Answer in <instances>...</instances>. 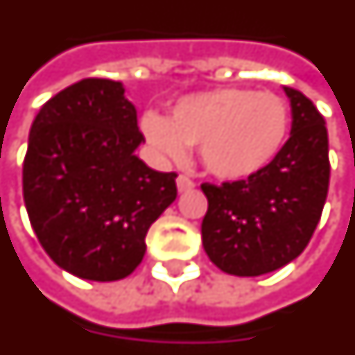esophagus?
<instances>
[{
	"instance_id": "34e87169",
	"label": "esophagus",
	"mask_w": 355,
	"mask_h": 355,
	"mask_svg": "<svg viewBox=\"0 0 355 355\" xmlns=\"http://www.w3.org/2000/svg\"><path fill=\"white\" fill-rule=\"evenodd\" d=\"M175 183H178V191H180V193H187V191H193V189L196 187L195 181L189 180L187 175H180V178L175 180Z\"/></svg>"
}]
</instances>
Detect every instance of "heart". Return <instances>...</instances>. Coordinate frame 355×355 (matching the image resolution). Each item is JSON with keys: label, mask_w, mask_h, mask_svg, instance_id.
I'll list each match as a JSON object with an SVG mask.
<instances>
[{"label": "heart", "mask_w": 355, "mask_h": 355, "mask_svg": "<svg viewBox=\"0 0 355 355\" xmlns=\"http://www.w3.org/2000/svg\"><path fill=\"white\" fill-rule=\"evenodd\" d=\"M291 115L274 92L216 89L180 98L170 117L147 111L141 130L160 157L181 162L198 146L209 174L223 181L250 180L278 159Z\"/></svg>", "instance_id": "obj_1"}]
</instances>
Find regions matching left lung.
Listing matches in <instances>:
<instances>
[{"label":"left lung","mask_w":355,"mask_h":355,"mask_svg":"<svg viewBox=\"0 0 355 355\" xmlns=\"http://www.w3.org/2000/svg\"><path fill=\"white\" fill-rule=\"evenodd\" d=\"M284 92L291 136L278 159L250 180L202 183L204 252L227 274L261 276L286 266L304 252L322 217L331 170L325 121L302 92Z\"/></svg>","instance_id":"8db88e82"}]
</instances>
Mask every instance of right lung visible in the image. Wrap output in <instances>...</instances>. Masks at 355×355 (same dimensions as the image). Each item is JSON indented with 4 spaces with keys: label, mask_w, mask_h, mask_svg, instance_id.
Here are the masks:
<instances>
[{
    "label": "right lung",
    "mask_w": 355,
    "mask_h": 355,
    "mask_svg": "<svg viewBox=\"0 0 355 355\" xmlns=\"http://www.w3.org/2000/svg\"><path fill=\"white\" fill-rule=\"evenodd\" d=\"M121 81L83 79L33 121L22 189L49 257L92 282L123 280L146 255V234L178 196V174L136 157L144 144Z\"/></svg>",
    "instance_id": "right-lung-1"
}]
</instances>
